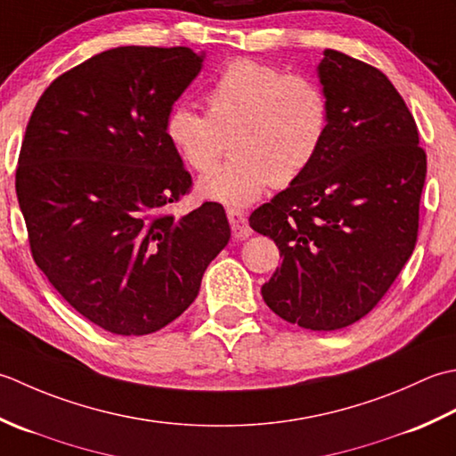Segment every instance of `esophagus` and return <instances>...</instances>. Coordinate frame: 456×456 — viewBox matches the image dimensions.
Instances as JSON below:
<instances>
[{
	"mask_svg": "<svg viewBox=\"0 0 456 456\" xmlns=\"http://www.w3.org/2000/svg\"><path fill=\"white\" fill-rule=\"evenodd\" d=\"M228 220H230V226H232V234L238 240H244L248 236H252V228L248 226V218L241 210L236 208H230L228 212Z\"/></svg>",
	"mask_w": 456,
	"mask_h": 456,
	"instance_id": "34e87169",
	"label": "esophagus"
}]
</instances>
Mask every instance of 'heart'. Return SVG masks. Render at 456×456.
<instances>
[{
  "label": "heart",
  "mask_w": 456,
  "mask_h": 456,
  "mask_svg": "<svg viewBox=\"0 0 456 456\" xmlns=\"http://www.w3.org/2000/svg\"><path fill=\"white\" fill-rule=\"evenodd\" d=\"M208 116L176 106L165 134L191 169H212L230 135L234 157L200 176L197 192L228 207H248L272 184L309 169L329 129V100L317 82L249 59L232 61L204 94Z\"/></svg>",
  "instance_id": "heart-1"
}]
</instances>
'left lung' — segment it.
I'll return each mask as SVG.
<instances>
[{
    "label": "left lung",
    "instance_id": "1",
    "mask_svg": "<svg viewBox=\"0 0 456 456\" xmlns=\"http://www.w3.org/2000/svg\"><path fill=\"white\" fill-rule=\"evenodd\" d=\"M317 77L329 100L317 159L249 226L283 257L262 285L269 309L303 329L337 330L366 317L411 257L427 157L384 72L327 49Z\"/></svg>",
    "mask_w": 456,
    "mask_h": 456
}]
</instances>
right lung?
I'll return each mask as SVG.
<instances>
[{
	"instance_id": "obj_1",
	"label": "right lung",
	"mask_w": 456,
	"mask_h": 456,
	"mask_svg": "<svg viewBox=\"0 0 456 456\" xmlns=\"http://www.w3.org/2000/svg\"><path fill=\"white\" fill-rule=\"evenodd\" d=\"M202 61L187 46L104 51L54 80L27 124L15 191L33 259L108 332L167 327L230 240L218 202L181 218L165 212L192 183L167 118Z\"/></svg>"
}]
</instances>
